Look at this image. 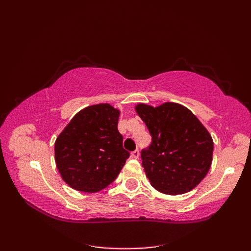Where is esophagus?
I'll use <instances>...</instances> for the list:
<instances>
[{
    "mask_svg": "<svg viewBox=\"0 0 251 251\" xmlns=\"http://www.w3.org/2000/svg\"><path fill=\"white\" fill-rule=\"evenodd\" d=\"M139 155H140V153H139V151H138V150H135L134 152L130 153V157L131 158H135V159L139 158Z\"/></svg>",
    "mask_w": 251,
    "mask_h": 251,
    "instance_id": "34e87169",
    "label": "esophagus"
}]
</instances>
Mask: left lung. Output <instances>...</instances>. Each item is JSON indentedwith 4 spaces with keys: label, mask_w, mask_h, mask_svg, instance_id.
Instances as JSON below:
<instances>
[{
    "label": "left lung",
    "mask_w": 251,
    "mask_h": 251,
    "mask_svg": "<svg viewBox=\"0 0 251 251\" xmlns=\"http://www.w3.org/2000/svg\"><path fill=\"white\" fill-rule=\"evenodd\" d=\"M135 111L152 136L150 148L141 153L151 185L169 195L193 190L211 166L214 141L209 131L180 103H137Z\"/></svg>",
    "instance_id": "1"
}]
</instances>
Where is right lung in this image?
Here are the masks:
<instances>
[{"label": "right lung", "instance_id": "add662e5", "mask_svg": "<svg viewBox=\"0 0 251 251\" xmlns=\"http://www.w3.org/2000/svg\"><path fill=\"white\" fill-rule=\"evenodd\" d=\"M121 110L110 103L78 111L55 141V162L72 189L96 193L119 176L129 153L117 130Z\"/></svg>", "mask_w": 251, "mask_h": 251}]
</instances>
